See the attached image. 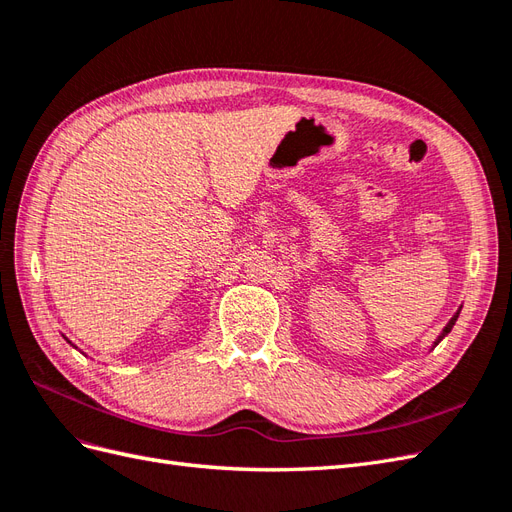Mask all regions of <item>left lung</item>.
<instances>
[{"instance_id": "left-lung-1", "label": "left lung", "mask_w": 512, "mask_h": 512, "mask_svg": "<svg viewBox=\"0 0 512 512\" xmlns=\"http://www.w3.org/2000/svg\"><path fill=\"white\" fill-rule=\"evenodd\" d=\"M457 318H459V312H457V314H455L451 320H448V324H446V327H444V331H442V333H440V337L436 339V346L442 342V339H444L448 333H451V329H453V324L457 322Z\"/></svg>"}]
</instances>
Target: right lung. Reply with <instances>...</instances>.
<instances>
[{
    "label": "right lung",
    "instance_id": "add662e5",
    "mask_svg": "<svg viewBox=\"0 0 512 512\" xmlns=\"http://www.w3.org/2000/svg\"><path fill=\"white\" fill-rule=\"evenodd\" d=\"M68 344H70V342H68Z\"/></svg>",
    "mask_w": 512,
    "mask_h": 512
}]
</instances>
